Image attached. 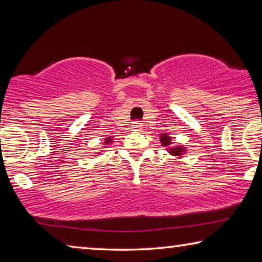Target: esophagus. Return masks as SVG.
<instances>
[{"label": "esophagus", "instance_id": "esophagus-1", "mask_svg": "<svg viewBox=\"0 0 262 262\" xmlns=\"http://www.w3.org/2000/svg\"><path fill=\"white\" fill-rule=\"evenodd\" d=\"M142 126H143V125H142L141 121H134V122L132 123V128L134 130H140L141 128H142Z\"/></svg>", "mask_w": 262, "mask_h": 262}]
</instances>
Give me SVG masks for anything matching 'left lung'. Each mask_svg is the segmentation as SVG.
<instances>
[{"mask_svg": "<svg viewBox=\"0 0 262 262\" xmlns=\"http://www.w3.org/2000/svg\"><path fill=\"white\" fill-rule=\"evenodd\" d=\"M159 139H161L159 141H161L163 147H166V145L171 144V137L167 134H161V137H159ZM168 150H170V154L172 156H181V155L186 151V149L183 147H173Z\"/></svg>", "mask_w": 262, "mask_h": 262, "instance_id": "obj_1", "label": "left lung"}]
</instances>
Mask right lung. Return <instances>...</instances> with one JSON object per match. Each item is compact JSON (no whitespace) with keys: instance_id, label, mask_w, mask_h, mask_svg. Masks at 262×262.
I'll use <instances>...</instances> for the list:
<instances>
[{"instance_id":"right-lung-1","label":"right lung","mask_w":262,"mask_h":262,"mask_svg":"<svg viewBox=\"0 0 262 262\" xmlns=\"http://www.w3.org/2000/svg\"><path fill=\"white\" fill-rule=\"evenodd\" d=\"M112 140H113V139H111V137H108V139H106V140H105L104 143H105V144H110V143H112V142H113Z\"/></svg>"}]
</instances>
